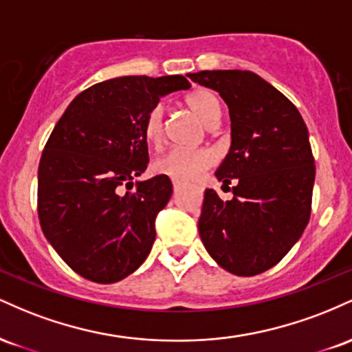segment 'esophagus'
Wrapping results in <instances>:
<instances>
[{"label": "esophagus", "instance_id": "1", "mask_svg": "<svg viewBox=\"0 0 352 352\" xmlns=\"http://www.w3.org/2000/svg\"><path fill=\"white\" fill-rule=\"evenodd\" d=\"M172 185H173V190H175V192H179V190L185 185V182H184V180L173 179V180H172Z\"/></svg>", "mask_w": 352, "mask_h": 352}]
</instances>
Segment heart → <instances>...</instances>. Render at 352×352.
<instances>
[{
  "label": "heart",
  "mask_w": 352,
  "mask_h": 352,
  "mask_svg": "<svg viewBox=\"0 0 352 352\" xmlns=\"http://www.w3.org/2000/svg\"><path fill=\"white\" fill-rule=\"evenodd\" d=\"M185 104L204 124L215 127L221 117V102L210 89H197L185 98ZM144 137L151 145H159L164 139V107L155 104L144 119ZM217 157L210 148H172L155 160L157 173L177 180H193L215 164Z\"/></svg>",
  "instance_id": "obj_1"
}]
</instances>
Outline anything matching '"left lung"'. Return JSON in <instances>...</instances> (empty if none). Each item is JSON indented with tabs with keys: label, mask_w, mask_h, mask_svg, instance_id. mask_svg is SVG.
Here are the masks:
<instances>
[{
	"label": "left lung",
	"mask_w": 352,
	"mask_h": 352,
	"mask_svg": "<svg viewBox=\"0 0 352 352\" xmlns=\"http://www.w3.org/2000/svg\"><path fill=\"white\" fill-rule=\"evenodd\" d=\"M188 78L217 91L232 120V145L215 175L223 187L235 184L233 199L205 190L200 238L221 268L254 276L280 263L309 221L316 167L308 129L292 100L252 71Z\"/></svg>",
	"instance_id": "8db88e82"
}]
</instances>
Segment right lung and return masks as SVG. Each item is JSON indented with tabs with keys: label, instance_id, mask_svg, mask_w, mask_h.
<instances>
[{
	"label": "right lung",
	"instance_id": "right-lung-1",
	"mask_svg": "<svg viewBox=\"0 0 352 352\" xmlns=\"http://www.w3.org/2000/svg\"><path fill=\"white\" fill-rule=\"evenodd\" d=\"M184 76H124L76 96L51 132L38 168V215L44 236L89 281L134 273L155 241V218L172 182H135L148 164L144 119L165 94L188 89Z\"/></svg>",
	"mask_w": 352,
	"mask_h": 352
}]
</instances>
